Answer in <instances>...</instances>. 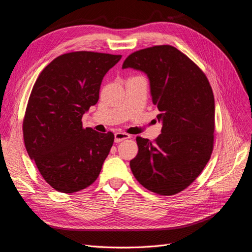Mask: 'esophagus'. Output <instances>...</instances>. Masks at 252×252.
Listing matches in <instances>:
<instances>
[{
    "label": "esophagus",
    "instance_id": "1",
    "mask_svg": "<svg viewBox=\"0 0 252 252\" xmlns=\"http://www.w3.org/2000/svg\"><path fill=\"white\" fill-rule=\"evenodd\" d=\"M130 138H131V135L126 133V132H121L120 131V132L114 133V142H116V143H120L122 141L128 140V139H130Z\"/></svg>",
    "mask_w": 252,
    "mask_h": 252
}]
</instances>
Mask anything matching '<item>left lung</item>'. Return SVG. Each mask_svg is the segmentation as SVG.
Wrapping results in <instances>:
<instances>
[{
    "label": "left lung",
    "instance_id": "8db88e82",
    "mask_svg": "<svg viewBox=\"0 0 252 252\" xmlns=\"http://www.w3.org/2000/svg\"><path fill=\"white\" fill-rule=\"evenodd\" d=\"M123 68L148 75L152 103L163 121L154 141L136 136L139 152L130 161L142 186L173 195L191 185L208 163L215 143V96L206 74L171 45L132 52Z\"/></svg>",
    "mask_w": 252,
    "mask_h": 252
}]
</instances>
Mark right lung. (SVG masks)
Here are the masks:
<instances>
[{"mask_svg":"<svg viewBox=\"0 0 252 252\" xmlns=\"http://www.w3.org/2000/svg\"><path fill=\"white\" fill-rule=\"evenodd\" d=\"M121 55L73 51L44 68L29 95L23 136L43 179L73 193L97 179L114 141L112 132L84 128L82 117L98 101L101 83Z\"/></svg>","mask_w":252,"mask_h":252,"instance_id":"obj_1","label":"right lung"}]
</instances>
